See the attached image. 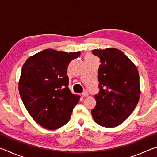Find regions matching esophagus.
<instances>
[{
  "instance_id": "34e87169",
  "label": "esophagus",
  "mask_w": 157,
  "mask_h": 157,
  "mask_svg": "<svg viewBox=\"0 0 157 157\" xmlns=\"http://www.w3.org/2000/svg\"><path fill=\"white\" fill-rule=\"evenodd\" d=\"M89 94L88 91H84L83 94H82V95L83 97H87V96H89Z\"/></svg>"
}]
</instances>
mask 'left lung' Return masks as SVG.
<instances>
[{"label":"left lung","instance_id":"left-lung-1","mask_svg":"<svg viewBox=\"0 0 157 157\" xmlns=\"http://www.w3.org/2000/svg\"><path fill=\"white\" fill-rule=\"evenodd\" d=\"M100 58V91L95 95L96 105L91 113L97 124L105 127L119 125L131 115L139 102V72L131 60L116 48L95 49Z\"/></svg>","mask_w":157,"mask_h":157}]
</instances>
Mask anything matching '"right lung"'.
I'll return each mask as SVG.
<instances>
[{
  "mask_svg": "<svg viewBox=\"0 0 157 157\" xmlns=\"http://www.w3.org/2000/svg\"><path fill=\"white\" fill-rule=\"evenodd\" d=\"M80 52L46 49L33 55L23 66L18 91L26 109L44 128L56 129L70 120L79 96L68 88V64Z\"/></svg>",
  "mask_w": 157,
  "mask_h": 157,
  "instance_id": "add662e5",
  "label": "right lung"
}]
</instances>
